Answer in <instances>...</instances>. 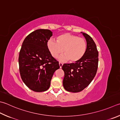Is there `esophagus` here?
Segmentation results:
<instances>
[{"label":"esophagus","instance_id":"obj_1","mask_svg":"<svg viewBox=\"0 0 120 120\" xmlns=\"http://www.w3.org/2000/svg\"><path fill=\"white\" fill-rule=\"evenodd\" d=\"M59 65H60V68H62V67L63 66V63H61V62H59Z\"/></svg>","mask_w":120,"mask_h":120}]
</instances>
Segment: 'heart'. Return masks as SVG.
<instances>
[{"mask_svg":"<svg viewBox=\"0 0 120 120\" xmlns=\"http://www.w3.org/2000/svg\"><path fill=\"white\" fill-rule=\"evenodd\" d=\"M47 48L51 55L56 58L62 54L60 60L74 63L83 58L87 51V42L83 38L69 33L62 34L57 37V42L52 40L47 42Z\"/></svg>","mask_w":120,"mask_h":120,"instance_id":"heart-1","label":"heart"}]
</instances>
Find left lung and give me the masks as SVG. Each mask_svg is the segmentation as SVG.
<instances>
[{"label": "left lung", "instance_id": "1", "mask_svg": "<svg viewBox=\"0 0 120 120\" xmlns=\"http://www.w3.org/2000/svg\"><path fill=\"white\" fill-rule=\"evenodd\" d=\"M87 41V51L80 60L75 63L64 64L63 85L69 92H78L86 88L93 80L98 66V51L93 39L82 33Z\"/></svg>", "mask_w": 120, "mask_h": 120}]
</instances>
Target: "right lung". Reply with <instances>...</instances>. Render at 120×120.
Segmentation results:
<instances>
[{
    "mask_svg": "<svg viewBox=\"0 0 120 120\" xmlns=\"http://www.w3.org/2000/svg\"><path fill=\"white\" fill-rule=\"evenodd\" d=\"M48 29H39L24 40L19 56V71L22 81L35 92H43L49 88L53 74L60 68L47 48L52 36Z\"/></svg>",
    "mask_w": 120,
    "mask_h": 120,
    "instance_id": "right-lung-1",
    "label": "right lung"
}]
</instances>
